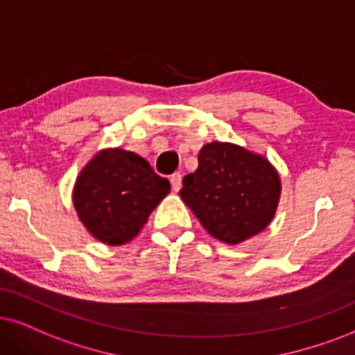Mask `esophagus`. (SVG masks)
Returning a JSON list of instances; mask_svg holds the SVG:
<instances>
[{
  "label": "esophagus",
  "mask_w": 355,
  "mask_h": 355,
  "mask_svg": "<svg viewBox=\"0 0 355 355\" xmlns=\"http://www.w3.org/2000/svg\"><path fill=\"white\" fill-rule=\"evenodd\" d=\"M170 183H172L173 191L180 190V188H182V175L180 173H173L172 177H170Z\"/></svg>",
  "instance_id": "esophagus-1"
}]
</instances>
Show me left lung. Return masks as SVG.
Returning <instances> with one entry per match:
<instances>
[{
	"mask_svg": "<svg viewBox=\"0 0 355 355\" xmlns=\"http://www.w3.org/2000/svg\"><path fill=\"white\" fill-rule=\"evenodd\" d=\"M282 182L267 157L231 142L201 147L198 168L183 178L180 196L201 226L236 245L272 223Z\"/></svg>",
	"mask_w": 355,
	"mask_h": 355,
	"instance_id": "left-lung-1",
	"label": "left lung"
}]
</instances>
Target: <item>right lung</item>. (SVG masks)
Wrapping results in <instances>:
<instances>
[{
    "instance_id": "obj_1",
    "label": "right lung",
    "mask_w": 355,
    "mask_h": 355,
    "mask_svg": "<svg viewBox=\"0 0 355 355\" xmlns=\"http://www.w3.org/2000/svg\"><path fill=\"white\" fill-rule=\"evenodd\" d=\"M170 193L167 178L134 152L103 149L82 168L73 206L87 231L107 245H123L141 232L147 218Z\"/></svg>"
}]
</instances>
